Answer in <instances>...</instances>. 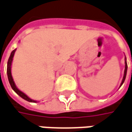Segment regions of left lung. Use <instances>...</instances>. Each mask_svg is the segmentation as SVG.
Masks as SVG:
<instances>
[{"mask_svg":"<svg viewBox=\"0 0 132 132\" xmlns=\"http://www.w3.org/2000/svg\"><path fill=\"white\" fill-rule=\"evenodd\" d=\"M127 68H128V65H127V62H126V58H125V70H124V75H123V78H122V82H121V84H120V87H121V85H122V84H123L124 81H125V79H126V73H127Z\"/></svg>","mask_w":132,"mask_h":132,"instance_id":"8db88e82","label":"left lung"}]
</instances>
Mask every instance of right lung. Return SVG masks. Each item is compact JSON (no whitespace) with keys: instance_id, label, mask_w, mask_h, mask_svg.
<instances>
[{"instance_id":"right-lung-1","label":"right lung","mask_w":132,"mask_h":132,"mask_svg":"<svg viewBox=\"0 0 132 132\" xmlns=\"http://www.w3.org/2000/svg\"><path fill=\"white\" fill-rule=\"evenodd\" d=\"M16 49H15L14 50L12 51L11 54H10V58H9V60H8V62H7V76H8V79H9V82H10V85L12 87V90L16 93L18 95H19L21 98H23V100L28 101V102H37V101L36 100H33L32 99H30L29 96L26 95L24 93H23L22 91H21L18 88L15 84V82L13 80V78L12 76V73H11V67H12V60H13V57H14V54H15V52Z\"/></svg>"}]
</instances>
